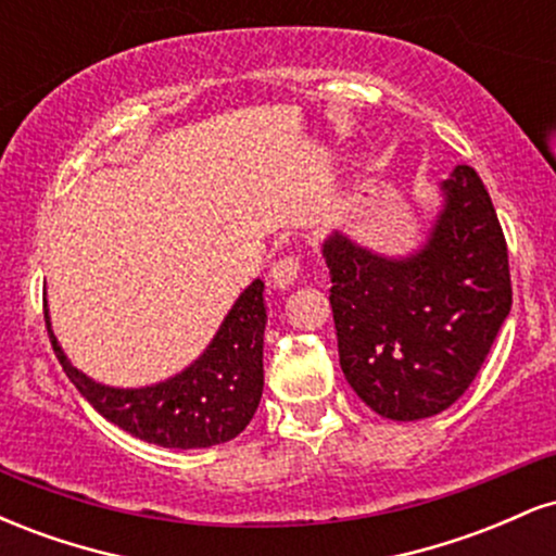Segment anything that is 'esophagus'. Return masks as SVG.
I'll list each match as a JSON object with an SVG mask.
<instances>
[{
	"label": "esophagus",
	"instance_id": "1",
	"mask_svg": "<svg viewBox=\"0 0 556 556\" xmlns=\"http://www.w3.org/2000/svg\"><path fill=\"white\" fill-rule=\"evenodd\" d=\"M298 274H300V258L298 256H282V258L274 261V264H271L269 282L274 287H279V290H285V287L298 282Z\"/></svg>",
	"mask_w": 556,
	"mask_h": 556
}]
</instances>
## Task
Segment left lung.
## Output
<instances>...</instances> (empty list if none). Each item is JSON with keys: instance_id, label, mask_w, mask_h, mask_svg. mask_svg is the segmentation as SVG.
I'll use <instances>...</instances> for the list:
<instances>
[{"instance_id": "left-lung-1", "label": "left lung", "mask_w": 556, "mask_h": 556, "mask_svg": "<svg viewBox=\"0 0 556 556\" xmlns=\"http://www.w3.org/2000/svg\"><path fill=\"white\" fill-rule=\"evenodd\" d=\"M442 195L410 256H381L337 229L321 245L344 379L392 420L431 418L460 400L513 305L507 242L481 177L460 164Z\"/></svg>"}]
</instances>
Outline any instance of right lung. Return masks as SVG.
<instances>
[{"label":"right lung","instance_id":"add662e5","mask_svg":"<svg viewBox=\"0 0 556 556\" xmlns=\"http://www.w3.org/2000/svg\"><path fill=\"white\" fill-rule=\"evenodd\" d=\"M43 318L56 361L78 392L110 424L169 450H198L225 444L251 424L264 392V282L256 279L240 292L212 344L185 371L140 389L106 387L78 371Z\"/></svg>","mask_w":556,"mask_h":556}]
</instances>
